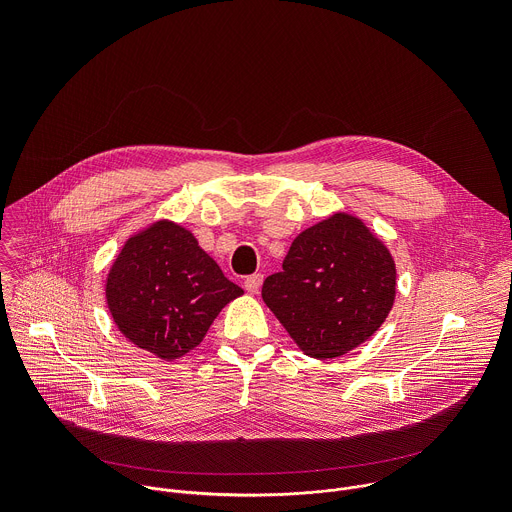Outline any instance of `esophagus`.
Here are the masks:
<instances>
[{"label": "esophagus", "instance_id": "obj_1", "mask_svg": "<svg viewBox=\"0 0 512 512\" xmlns=\"http://www.w3.org/2000/svg\"><path fill=\"white\" fill-rule=\"evenodd\" d=\"M261 283H263V275L261 273H255V275H249L247 279H245V289L249 291V294H259V289H261Z\"/></svg>", "mask_w": 512, "mask_h": 512}]
</instances>
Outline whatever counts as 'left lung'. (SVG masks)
Here are the masks:
<instances>
[{
	"mask_svg": "<svg viewBox=\"0 0 512 512\" xmlns=\"http://www.w3.org/2000/svg\"><path fill=\"white\" fill-rule=\"evenodd\" d=\"M395 277L387 247L358 218L338 212L296 237L261 296L308 356L336 358L385 322Z\"/></svg>",
	"mask_w": 512,
	"mask_h": 512,
	"instance_id": "8db88e82",
	"label": "left lung"
}]
</instances>
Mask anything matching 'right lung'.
I'll list each match as a JSON object with an SVG mask.
<instances>
[{
  "label": "right lung",
  "instance_id": "add662e5",
  "mask_svg": "<svg viewBox=\"0 0 512 512\" xmlns=\"http://www.w3.org/2000/svg\"><path fill=\"white\" fill-rule=\"evenodd\" d=\"M107 306L135 346L164 360L196 348L243 289L180 225L160 221L131 237L107 277Z\"/></svg>",
  "mask_w": 512,
  "mask_h": 512
}]
</instances>
